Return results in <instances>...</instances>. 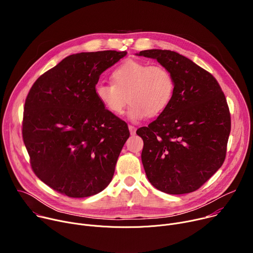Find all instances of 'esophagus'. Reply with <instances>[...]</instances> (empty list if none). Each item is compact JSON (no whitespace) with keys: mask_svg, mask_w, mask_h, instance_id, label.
<instances>
[{"mask_svg":"<svg viewBox=\"0 0 253 253\" xmlns=\"http://www.w3.org/2000/svg\"><path fill=\"white\" fill-rule=\"evenodd\" d=\"M129 131H130V134L131 135H135L136 134V128L132 125H129Z\"/></svg>","mask_w":253,"mask_h":253,"instance_id":"34e87169","label":"esophagus"}]
</instances>
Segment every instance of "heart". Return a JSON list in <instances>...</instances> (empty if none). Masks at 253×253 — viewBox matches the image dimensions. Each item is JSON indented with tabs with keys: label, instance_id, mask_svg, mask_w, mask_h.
<instances>
[{
	"label": "heart",
	"instance_id": "b5f03b06",
	"mask_svg": "<svg viewBox=\"0 0 253 253\" xmlns=\"http://www.w3.org/2000/svg\"><path fill=\"white\" fill-rule=\"evenodd\" d=\"M111 81L112 84L96 85L97 100L114 116L124 113L129 100L128 117L132 122L163 113L175 91L173 75L167 68L133 59L125 60L112 71Z\"/></svg>",
	"mask_w": 253,
	"mask_h": 253
}]
</instances>
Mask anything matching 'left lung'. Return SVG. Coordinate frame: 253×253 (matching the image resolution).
Listing matches in <instances>:
<instances>
[{
    "label": "left lung",
    "instance_id": "8db88e82",
    "mask_svg": "<svg viewBox=\"0 0 253 253\" xmlns=\"http://www.w3.org/2000/svg\"><path fill=\"white\" fill-rule=\"evenodd\" d=\"M173 75L175 91L167 109L137 130L150 183L168 194L200 188L223 164L231 128L226 98L216 79L190 59L169 50H145Z\"/></svg>",
    "mask_w": 253,
    "mask_h": 253
}]
</instances>
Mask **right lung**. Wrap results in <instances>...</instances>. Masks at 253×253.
I'll return each instance as SVG.
<instances>
[{
	"label": "right lung",
	"mask_w": 253,
	"mask_h": 253,
	"mask_svg": "<svg viewBox=\"0 0 253 253\" xmlns=\"http://www.w3.org/2000/svg\"><path fill=\"white\" fill-rule=\"evenodd\" d=\"M127 52L78 53L41 75L26 98L23 140L34 173L73 198L104 190L129 138L123 120L99 103L100 75Z\"/></svg>",
	"instance_id": "1"
}]
</instances>
